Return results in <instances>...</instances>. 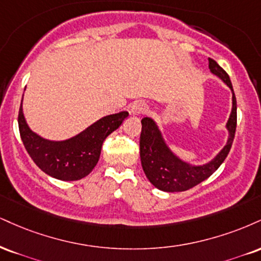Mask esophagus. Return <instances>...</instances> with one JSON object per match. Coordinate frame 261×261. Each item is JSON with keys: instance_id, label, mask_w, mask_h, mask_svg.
<instances>
[{"instance_id": "34e87169", "label": "esophagus", "mask_w": 261, "mask_h": 261, "mask_svg": "<svg viewBox=\"0 0 261 261\" xmlns=\"http://www.w3.org/2000/svg\"><path fill=\"white\" fill-rule=\"evenodd\" d=\"M146 112H147V106L146 103L142 102V100H137V102H135L130 108V113L133 115H141Z\"/></svg>"}]
</instances>
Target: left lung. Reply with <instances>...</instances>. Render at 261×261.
<instances>
[{
  "instance_id": "obj_1",
  "label": "left lung",
  "mask_w": 261,
  "mask_h": 261,
  "mask_svg": "<svg viewBox=\"0 0 261 261\" xmlns=\"http://www.w3.org/2000/svg\"><path fill=\"white\" fill-rule=\"evenodd\" d=\"M209 69L232 91V111L226 124L228 139L224 148L216 154L214 159L203 165H192L184 162L169 148L162 131L152 118L146 117L141 120L142 122V131L140 137L141 164L150 184L164 192H182L206 180L218 170L231 149L237 125L236 96L232 89L230 76L212 58H209Z\"/></svg>"
}]
</instances>
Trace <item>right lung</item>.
Instances as JSON below:
<instances>
[{"mask_svg": "<svg viewBox=\"0 0 261 261\" xmlns=\"http://www.w3.org/2000/svg\"><path fill=\"white\" fill-rule=\"evenodd\" d=\"M127 117V112L107 115L71 139L51 141L31 130L20 105L18 125L25 149L41 170L58 180L75 181L87 176L93 170L98 163L103 141Z\"/></svg>", "mask_w": 261, "mask_h": 261, "instance_id": "1", "label": "right lung"}]
</instances>
